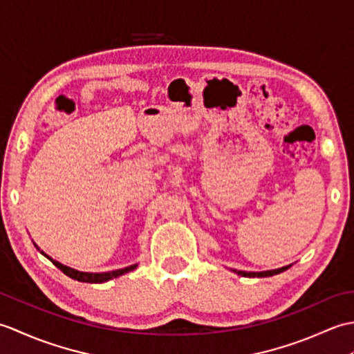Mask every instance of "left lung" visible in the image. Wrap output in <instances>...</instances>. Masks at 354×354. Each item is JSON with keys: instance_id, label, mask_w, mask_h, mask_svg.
I'll use <instances>...</instances> for the list:
<instances>
[{"instance_id": "obj_1", "label": "left lung", "mask_w": 354, "mask_h": 354, "mask_svg": "<svg viewBox=\"0 0 354 354\" xmlns=\"http://www.w3.org/2000/svg\"><path fill=\"white\" fill-rule=\"evenodd\" d=\"M290 266H283V268H278V269H272V270H261V272H245V270H236L234 272H237L239 275L242 277H272V275H277L280 272H284L286 269H289Z\"/></svg>"}]
</instances>
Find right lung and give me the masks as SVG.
I'll return each mask as SVG.
<instances>
[{
    "instance_id": "add662e5",
    "label": "right lung",
    "mask_w": 354,
    "mask_h": 354,
    "mask_svg": "<svg viewBox=\"0 0 354 354\" xmlns=\"http://www.w3.org/2000/svg\"><path fill=\"white\" fill-rule=\"evenodd\" d=\"M36 246V245H35ZM37 248V246H36ZM39 250V248H37ZM42 252V251H41ZM45 257H47L48 260L53 261V265H55L56 268H59L62 270V272L65 275H68L70 278H73V280H77V281H82V283H104V281H109L112 280V278H117L120 275H123L126 272H131V270H133L135 268H137L138 265H132V266H127V268H123V269H117V270H111V272H82V270H77V269H73L70 266H65L62 265V263H59L56 260H53L50 255H47L45 252H42Z\"/></svg>"
}]
</instances>
